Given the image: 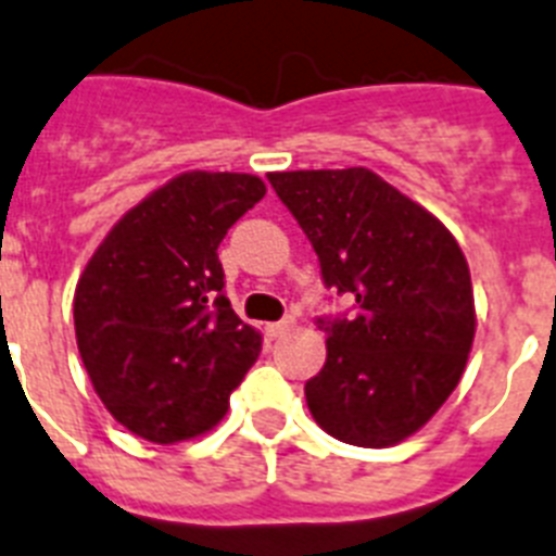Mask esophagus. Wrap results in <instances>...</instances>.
Wrapping results in <instances>:
<instances>
[{
  "label": "esophagus",
  "instance_id": "esophagus-1",
  "mask_svg": "<svg viewBox=\"0 0 556 556\" xmlns=\"http://www.w3.org/2000/svg\"><path fill=\"white\" fill-rule=\"evenodd\" d=\"M291 327H293L291 318H285V321H277V325H268V327H265V336L271 338V341H277V338L288 336V332H291Z\"/></svg>",
  "mask_w": 556,
  "mask_h": 556
}]
</instances>
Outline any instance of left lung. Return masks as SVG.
<instances>
[{
	"mask_svg": "<svg viewBox=\"0 0 556 556\" xmlns=\"http://www.w3.org/2000/svg\"><path fill=\"white\" fill-rule=\"evenodd\" d=\"M268 181L316 249L327 288L355 299V313L327 327L307 408L346 445H397L465 375L476 338L465 254L433 212L369 167L268 173Z\"/></svg>",
	"mask_w": 556,
	"mask_h": 556,
	"instance_id": "8db88e82",
	"label": "left lung"
}]
</instances>
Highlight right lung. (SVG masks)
Returning <instances> with one entry per match:
<instances>
[{
	"label": "right lung",
	"instance_id": "right-lung-1",
	"mask_svg": "<svg viewBox=\"0 0 556 556\" xmlns=\"http://www.w3.org/2000/svg\"><path fill=\"white\" fill-rule=\"evenodd\" d=\"M265 195L251 173L187 170L125 212L75 288V336L109 414L176 445L212 431L263 350L224 296L218 245Z\"/></svg>",
	"mask_w": 556,
	"mask_h": 556
}]
</instances>
